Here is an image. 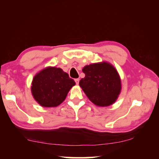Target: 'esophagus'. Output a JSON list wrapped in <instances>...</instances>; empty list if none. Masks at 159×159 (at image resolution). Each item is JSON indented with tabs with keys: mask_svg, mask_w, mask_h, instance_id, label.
<instances>
[{
	"mask_svg": "<svg viewBox=\"0 0 159 159\" xmlns=\"http://www.w3.org/2000/svg\"><path fill=\"white\" fill-rule=\"evenodd\" d=\"M75 82H76V84H79V82H80V79H78V78H77V79H75Z\"/></svg>",
	"mask_w": 159,
	"mask_h": 159,
	"instance_id": "obj_1",
	"label": "esophagus"
}]
</instances>
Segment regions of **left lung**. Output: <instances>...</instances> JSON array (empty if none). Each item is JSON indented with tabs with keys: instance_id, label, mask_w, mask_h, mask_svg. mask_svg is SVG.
<instances>
[{
	"instance_id": "8db88e82",
	"label": "left lung",
	"mask_w": 159,
	"mask_h": 159,
	"mask_svg": "<svg viewBox=\"0 0 159 159\" xmlns=\"http://www.w3.org/2000/svg\"><path fill=\"white\" fill-rule=\"evenodd\" d=\"M85 77L79 84L90 101L98 106H109L117 99L121 79L115 67L107 62L90 64L82 69Z\"/></svg>"
}]
</instances>
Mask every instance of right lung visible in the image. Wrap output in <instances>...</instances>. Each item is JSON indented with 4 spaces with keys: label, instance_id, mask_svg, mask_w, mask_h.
Returning <instances> with one entry per match:
<instances>
[{
    "label": "right lung",
    "instance_id": "obj_1",
    "mask_svg": "<svg viewBox=\"0 0 159 159\" xmlns=\"http://www.w3.org/2000/svg\"><path fill=\"white\" fill-rule=\"evenodd\" d=\"M74 85V80L62 69L47 67L33 77L31 93L41 106L57 107L66 99Z\"/></svg>",
    "mask_w": 159,
    "mask_h": 159
}]
</instances>
